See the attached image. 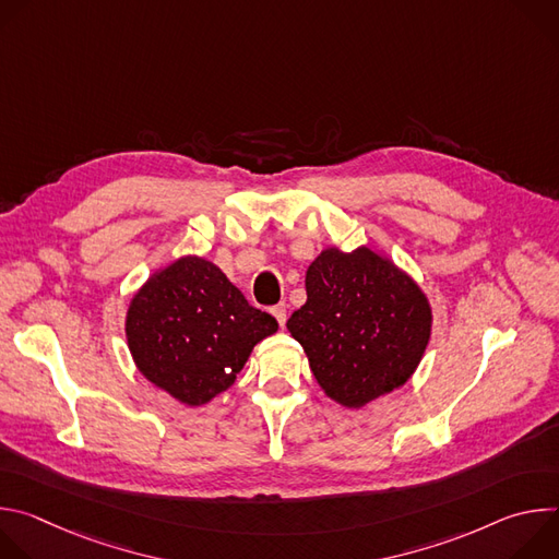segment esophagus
Returning <instances> with one entry per match:
<instances>
[{
    "label": "esophagus",
    "mask_w": 559,
    "mask_h": 559,
    "mask_svg": "<svg viewBox=\"0 0 559 559\" xmlns=\"http://www.w3.org/2000/svg\"><path fill=\"white\" fill-rule=\"evenodd\" d=\"M272 313L276 316L278 325L283 328V325H285V321H287V307H285V302H281V305H276V307H272Z\"/></svg>",
    "instance_id": "34e87169"
}]
</instances>
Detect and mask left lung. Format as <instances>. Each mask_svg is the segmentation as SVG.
I'll use <instances>...</instances> for the list:
<instances>
[{
    "label": "left lung",
    "mask_w": 559,
    "mask_h": 559,
    "mask_svg": "<svg viewBox=\"0 0 559 559\" xmlns=\"http://www.w3.org/2000/svg\"><path fill=\"white\" fill-rule=\"evenodd\" d=\"M305 289L287 330L332 401L360 409L414 376L433 316L409 274L369 248H328L307 267Z\"/></svg>",
    "instance_id": "8db88e82"
}]
</instances>
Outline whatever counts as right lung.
I'll list each match as a JSON object with an SVG mask.
<instances>
[{
  "label": "right lung",
  "instance_id": "1",
  "mask_svg": "<svg viewBox=\"0 0 559 559\" xmlns=\"http://www.w3.org/2000/svg\"><path fill=\"white\" fill-rule=\"evenodd\" d=\"M278 330L201 257L154 272L132 296L126 338L136 369L188 407L229 389L252 349Z\"/></svg>",
  "mask_w": 559,
  "mask_h": 559
}]
</instances>
